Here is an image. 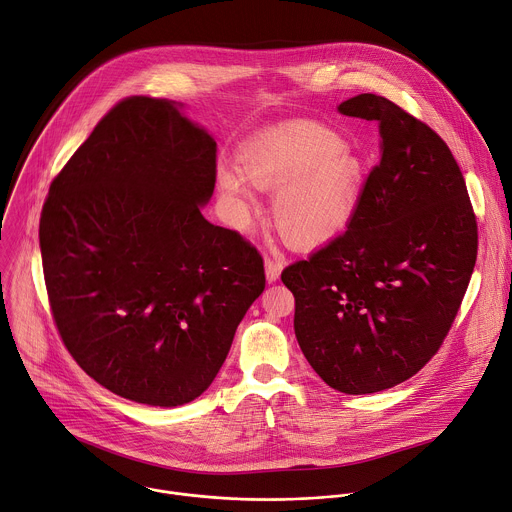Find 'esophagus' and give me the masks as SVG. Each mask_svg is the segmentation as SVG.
Instances as JSON below:
<instances>
[{"mask_svg":"<svg viewBox=\"0 0 512 512\" xmlns=\"http://www.w3.org/2000/svg\"><path fill=\"white\" fill-rule=\"evenodd\" d=\"M281 269H283V261H279V259H271V257H267V259H265V277H267V281H269V283H273V281H277V279H279Z\"/></svg>","mask_w":512,"mask_h":512,"instance_id":"1","label":"esophagus"}]
</instances>
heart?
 Here are the masks:
<instances>
[{
  "label": "heart",
  "instance_id": "b5f03b06",
  "mask_svg": "<svg viewBox=\"0 0 512 512\" xmlns=\"http://www.w3.org/2000/svg\"><path fill=\"white\" fill-rule=\"evenodd\" d=\"M241 174L218 170V186L241 208L251 210V188L275 190L271 221L294 247H318L340 235L356 214L367 164L336 131L310 121L271 127L243 145Z\"/></svg>",
  "mask_w": 512,
  "mask_h": 512
}]
</instances>
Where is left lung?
Masks as SVG:
<instances>
[{"label":"left lung","instance_id":"left-lung-1","mask_svg":"<svg viewBox=\"0 0 512 512\" xmlns=\"http://www.w3.org/2000/svg\"><path fill=\"white\" fill-rule=\"evenodd\" d=\"M379 123L381 160L348 229L281 273L294 330L332 389H391L440 350L468 289L478 227L446 141L393 101L362 93L338 105Z\"/></svg>","mask_w":512,"mask_h":512}]
</instances>
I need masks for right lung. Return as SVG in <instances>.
<instances>
[{
    "label": "right lung",
    "instance_id": "1",
    "mask_svg": "<svg viewBox=\"0 0 512 512\" xmlns=\"http://www.w3.org/2000/svg\"><path fill=\"white\" fill-rule=\"evenodd\" d=\"M214 182L216 141L180 105L127 97L50 184L40 251L58 334L123 399L200 397L265 289L259 251L200 212Z\"/></svg>",
    "mask_w": 512,
    "mask_h": 512
}]
</instances>
